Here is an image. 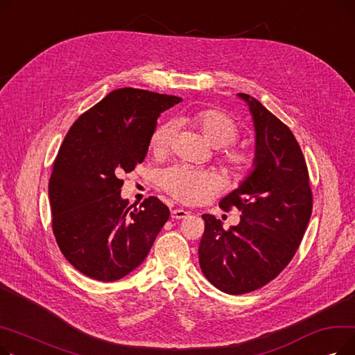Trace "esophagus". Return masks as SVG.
<instances>
[{
    "mask_svg": "<svg viewBox=\"0 0 355 355\" xmlns=\"http://www.w3.org/2000/svg\"><path fill=\"white\" fill-rule=\"evenodd\" d=\"M190 216L189 211H185L182 209H175L171 211V217L175 218V220H181V218H187Z\"/></svg>",
    "mask_w": 355,
    "mask_h": 355,
    "instance_id": "obj_1",
    "label": "esophagus"
}]
</instances>
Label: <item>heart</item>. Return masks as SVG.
Segmentation results:
<instances>
[{
  "mask_svg": "<svg viewBox=\"0 0 355 355\" xmlns=\"http://www.w3.org/2000/svg\"><path fill=\"white\" fill-rule=\"evenodd\" d=\"M198 129L201 135L214 148H226L239 138L236 121L217 109H201L184 119ZM175 126L173 122L159 123L149 138V146L155 155L165 154L171 148ZM221 161L233 175H246L254 164V157L243 149H221ZM158 184L162 190L182 202H197L216 193L218 178L209 171L197 170L189 165H173L158 173Z\"/></svg>",
  "mask_w": 355,
  "mask_h": 355,
  "instance_id": "b5f03b06",
  "label": "heart"
}]
</instances>
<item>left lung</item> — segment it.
Segmentation results:
<instances>
[{
  "mask_svg": "<svg viewBox=\"0 0 355 355\" xmlns=\"http://www.w3.org/2000/svg\"><path fill=\"white\" fill-rule=\"evenodd\" d=\"M252 114L256 149L250 174L218 206L241 216L237 226L206 221L198 259L201 272L217 289L241 295L265 286L281 273L300 248L312 213L308 168L291 129L262 103L239 93Z\"/></svg>",
  "mask_w": 355,
  "mask_h": 355,
  "instance_id": "1",
  "label": "left lung"
}]
</instances>
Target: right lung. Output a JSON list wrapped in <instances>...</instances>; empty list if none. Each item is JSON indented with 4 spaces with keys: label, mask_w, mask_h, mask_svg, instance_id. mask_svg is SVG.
<instances>
[{
    "label": "right lung",
    "mask_w": 355,
    "mask_h": 355,
    "mask_svg": "<svg viewBox=\"0 0 355 355\" xmlns=\"http://www.w3.org/2000/svg\"><path fill=\"white\" fill-rule=\"evenodd\" d=\"M181 101L116 89L69 129L49 182L51 227L64 257L83 275L101 282L126 276L144 262L170 217L157 197L129 207L121 175L144 161L161 112Z\"/></svg>",
    "instance_id": "right-lung-1"
}]
</instances>
